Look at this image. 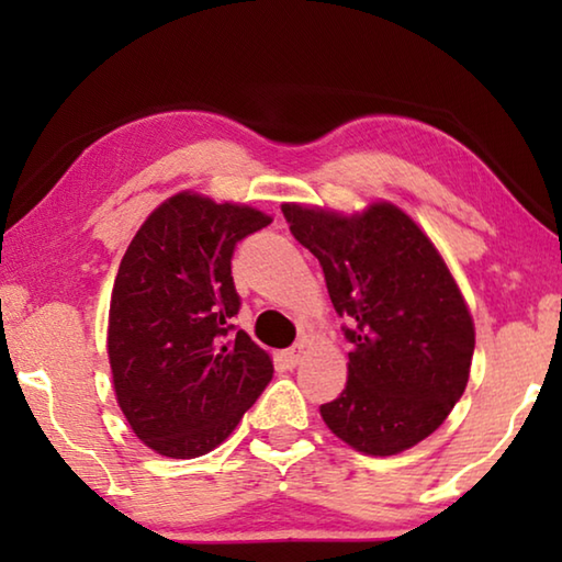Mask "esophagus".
<instances>
[{
  "mask_svg": "<svg viewBox=\"0 0 562 562\" xmlns=\"http://www.w3.org/2000/svg\"><path fill=\"white\" fill-rule=\"evenodd\" d=\"M304 355V345L302 341H297V345H292L288 351H284V359H288V364H300V359Z\"/></svg>",
  "mask_w": 562,
  "mask_h": 562,
  "instance_id": "1",
  "label": "esophagus"
}]
</instances>
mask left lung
Here are the masks:
<instances>
[{"instance_id":"1","label":"left lung","mask_w":562,"mask_h":562,"mask_svg":"<svg viewBox=\"0 0 562 562\" xmlns=\"http://www.w3.org/2000/svg\"><path fill=\"white\" fill-rule=\"evenodd\" d=\"M282 215L347 319L349 379L322 418L357 451L412 449L451 414L471 372L473 322L449 268L389 203L351 217L284 203Z\"/></svg>"}]
</instances>
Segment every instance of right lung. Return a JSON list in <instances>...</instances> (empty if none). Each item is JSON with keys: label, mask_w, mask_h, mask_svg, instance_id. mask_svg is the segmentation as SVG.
<instances>
[{"label": "right lung", "mask_w": 562, "mask_h": 562, "mask_svg": "<svg viewBox=\"0 0 562 562\" xmlns=\"http://www.w3.org/2000/svg\"><path fill=\"white\" fill-rule=\"evenodd\" d=\"M272 223L255 207L178 193L133 237L113 282L109 361L133 434L168 459L223 443L272 379L233 317L235 245Z\"/></svg>", "instance_id": "1"}]
</instances>
